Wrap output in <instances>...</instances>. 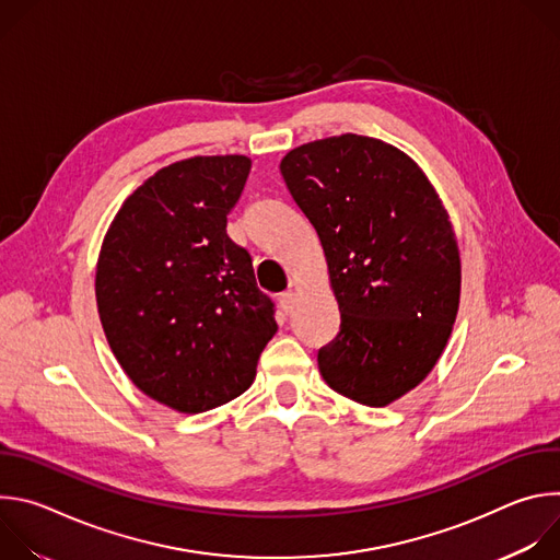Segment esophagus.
<instances>
[{
  "mask_svg": "<svg viewBox=\"0 0 560 560\" xmlns=\"http://www.w3.org/2000/svg\"><path fill=\"white\" fill-rule=\"evenodd\" d=\"M292 303H294V294H292L290 290L279 294V305H281V310H283L285 314H290V312H292Z\"/></svg>",
  "mask_w": 560,
  "mask_h": 560,
  "instance_id": "1",
  "label": "esophagus"
}]
</instances>
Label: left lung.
Wrapping results in <instances>:
<instances>
[{
    "instance_id": "1",
    "label": "left lung",
    "mask_w": 560,
    "mask_h": 560,
    "mask_svg": "<svg viewBox=\"0 0 560 560\" xmlns=\"http://www.w3.org/2000/svg\"><path fill=\"white\" fill-rule=\"evenodd\" d=\"M279 168L322 238L341 312L318 370L335 392L383 408L432 372L452 335L460 257L450 214L415 159L374 137L310 141Z\"/></svg>"
}]
</instances>
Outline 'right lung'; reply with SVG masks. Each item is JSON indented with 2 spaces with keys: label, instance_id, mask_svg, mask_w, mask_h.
I'll list each match as a JSON object with an SVG mask.
<instances>
[{
  "label": "right lung",
  "instance_id": "1",
  "mask_svg": "<svg viewBox=\"0 0 560 560\" xmlns=\"http://www.w3.org/2000/svg\"><path fill=\"white\" fill-rule=\"evenodd\" d=\"M250 166L214 154L156 171L102 244L95 294L108 346L143 394L184 415L244 394L277 332L248 250L225 232Z\"/></svg>",
  "mask_w": 560,
  "mask_h": 560
}]
</instances>
